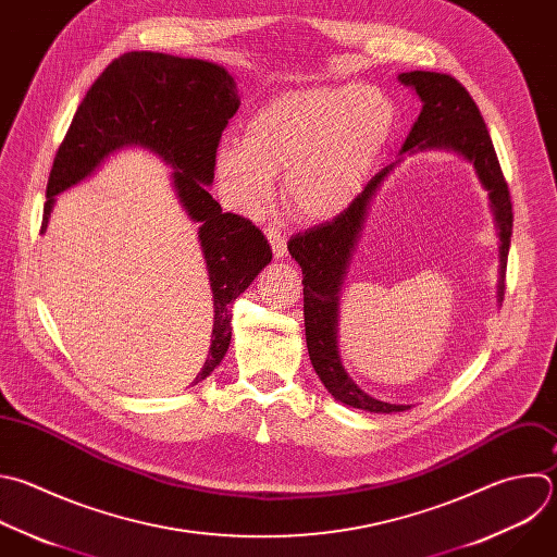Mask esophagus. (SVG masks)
Instances as JSON below:
<instances>
[{"instance_id": "obj_1", "label": "esophagus", "mask_w": 557, "mask_h": 557, "mask_svg": "<svg viewBox=\"0 0 557 557\" xmlns=\"http://www.w3.org/2000/svg\"><path fill=\"white\" fill-rule=\"evenodd\" d=\"M264 234H267V238H269V243H271V249H273V256L277 258V260H284L286 258V240H284V236L277 232V230H273V227H269V230H264Z\"/></svg>"}]
</instances>
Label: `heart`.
Masks as SVG:
<instances>
[{
	"label": "heart",
	"mask_w": 557,
	"mask_h": 557,
	"mask_svg": "<svg viewBox=\"0 0 557 557\" xmlns=\"http://www.w3.org/2000/svg\"><path fill=\"white\" fill-rule=\"evenodd\" d=\"M396 102L374 85L288 91L260 107L243 141L219 146L216 174L230 201L258 212L284 174L288 210L301 221H330L358 197L392 139Z\"/></svg>",
	"instance_id": "heart-1"
}]
</instances>
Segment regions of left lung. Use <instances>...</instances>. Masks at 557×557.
<instances>
[{
    "label": "left lung",
    "instance_id": "left-lung-1",
    "mask_svg": "<svg viewBox=\"0 0 557 557\" xmlns=\"http://www.w3.org/2000/svg\"><path fill=\"white\" fill-rule=\"evenodd\" d=\"M398 81L411 87L422 100V111L400 154L431 148H448L466 157L474 165L481 185L490 195V208L500 238L498 299H503V275L507 267L513 214L507 181L503 176L481 111L472 96L466 91V87L448 74L405 72L398 76ZM396 163H389L369 181L364 185V190L351 201V206L345 212H341L332 223H323L304 234H297L288 243V251L304 273L301 284L306 345L314 372L325 385V389L334 396V400L369 413H400L411 407L389 405L367 396L345 372L336 343L338 293L358 234L362 230L369 203L374 201L381 183L392 174Z\"/></svg>",
    "mask_w": 557,
    "mask_h": 557
}]
</instances>
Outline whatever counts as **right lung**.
I'll list each match as a JSON object with an SVG mask.
<instances>
[{"label": "right lung", "instance_id": "obj_1", "mask_svg": "<svg viewBox=\"0 0 557 557\" xmlns=\"http://www.w3.org/2000/svg\"><path fill=\"white\" fill-rule=\"evenodd\" d=\"M240 107L230 72L201 59L161 52H126L83 98L48 178L41 234L54 201L87 178L109 154L141 146L170 165L172 188L199 223V240L214 293L210 354L197 383L221 364L232 341V304L247 290L273 253L251 221L221 210L208 193L221 135Z\"/></svg>", "mask_w": 557, "mask_h": 557}]
</instances>
